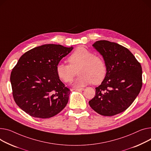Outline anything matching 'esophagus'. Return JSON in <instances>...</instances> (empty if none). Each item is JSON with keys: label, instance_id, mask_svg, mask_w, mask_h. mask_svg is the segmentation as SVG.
I'll use <instances>...</instances> for the list:
<instances>
[{"label": "esophagus", "instance_id": "obj_1", "mask_svg": "<svg viewBox=\"0 0 151 151\" xmlns=\"http://www.w3.org/2000/svg\"><path fill=\"white\" fill-rule=\"evenodd\" d=\"M76 91H78V92H80V91H83V90H84V88H77L75 89Z\"/></svg>", "mask_w": 151, "mask_h": 151}]
</instances>
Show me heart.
I'll use <instances>...</instances> for the list:
<instances>
[{"label":"heart","mask_w":151,"mask_h":151,"mask_svg":"<svg viewBox=\"0 0 151 151\" xmlns=\"http://www.w3.org/2000/svg\"><path fill=\"white\" fill-rule=\"evenodd\" d=\"M68 61L69 64L59 63L56 67L58 78L65 83L72 81L77 70L79 75L73 83L75 87H83L92 83L98 84L106 77L107 67L104 59L84 47H78L70 55Z\"/></svg>","instance_id":"1"}]
</instances>
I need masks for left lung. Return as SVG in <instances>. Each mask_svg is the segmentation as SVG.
<instances>
[{"label":"left lung","instance_id":"left-lung-1","mask_svg":"<svg viewBox=\"0 0 151 151\" xmlns=\"http://www.w3.org/2000/svg\"><path fill=\"white\" fill-rule=\"evenodd\" d=\"M92 45L103 56L107 73L88 103L98 114L114 116L126 110L139 94L142 66L127 48L117 43L101 40Z\"/></svg>","mask_w":151,"mask_h":151}]
</instances>
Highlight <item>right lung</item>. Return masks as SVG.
Segmentation results:
<instances>
[{"instance_id":"obj_1","label":"right lung","mask_w":151,"mask_h":151,"mask_svg":"<svg viewBox=\"0 0 151 151\" xmlns=\"http://www.w3.org/2000/svg\"><path fill=\"white\" fill-rule=\"evenodd\" d=\"M73 47L45 44L25 53L10 76L13 96L29 115L51 118L66 106L70 90L58 78L56 67Z\"/></svg>"}]
</instances>
